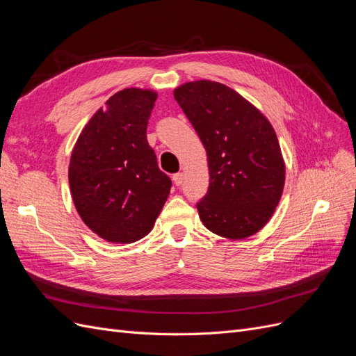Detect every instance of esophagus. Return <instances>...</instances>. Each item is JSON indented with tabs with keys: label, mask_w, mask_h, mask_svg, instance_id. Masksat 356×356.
Returning a JSON list of instances; mask_svg holds the SVG:
<instances>
[{
	"label": "esophagus",
	"mask_w": 356,
	"mask_h": 356,
	"mask_svg": "<svg viewBox=\"0 0 356 356\" xmlns=\"http://www.w3.org/2000/svg\"><path fill=\"white\" fill-rule=\"evenodd\" d=\"M172 179H174V184L175 186H181L182 181H184V174H182V172H178V174H175L174 177H172Z\"/></svg>",
	"instance_id": "esophagus-1"
}]
</instances>
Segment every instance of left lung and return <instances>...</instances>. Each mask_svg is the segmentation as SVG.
I'll return each instance as SVG.
<instances>
[{"mask_svg":"<svg viewBox=\"0 0 356 356\" xmlns=\"http://www.w3.org/2000/svg\"><path fill=\"white\" fill-rule=\"evenodd\" d=\"M207 149L209 187L196 204L204 227L229 239L261 230L285 184V163L270 122L221 83L199 80L174 90Z\"/></svg>","mask_w":356,"mask_h":356,"instance_id":"8db88e82","label":"left lung"}]
</instances>
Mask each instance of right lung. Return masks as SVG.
<instances>
[{"label":"right lung","mask_w":356,"mask_h":356,"mask_svg":"<svg viewBox=\"0 0 356 356\" xmlns=\"http://www.w3.org/2000/svg\"><path fill=\"white\" fill-rule=\"evenodd\" d=\"M157 93L123 89L84 126L70 161V188L84 224L102 239L132 243L152 232L172 187L147 141Z\"/></svg>","instance_id":"right-lung-1"}]
</instances>
